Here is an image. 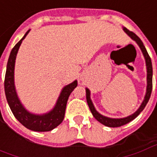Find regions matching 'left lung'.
I'll return each instance as SVG.
<instances>
[{"mask_svg":"<svg viewBox=\"0 0 157 157\" xmlns=\"http://www.w3.org/2000/svg\"><path fill=\"white\" fill-rule=\"evenodd\" d=\"M124 31L127 35L128 37H130L134 41H135V43L139 45V47L141 50L142 54L144 55L145 59V65H146V72H147V76H146V81H147V86H146V92H145V98H144V100L143 102H141V104L140 106L136 111H135L134 113H132L131 115L127 116L125 118H109V117H106V116L102 115L101 113H99L97 110H96L95 107L92 103V100H91V92H90V90L88 88H86V102H87V104L89 106V109L92 112L93 117L98 120V122H100L101 124H102L105 126H108V127H112V128H115V127H120L122 125H124L126 124H128L130 121H132L133 119H135L137 116L140 113L143 111V109H145V107L147 104L149 99L151 98V94L152 91V64H151V59L149 56L148 53L146 51V48L143 44V43L140 40V39L139 38L138 36L136 35L135 33H134L131 31H129L126 28H124Z\"/></svg>","mask_w":157,"mask_h":157,"instance_id":"1","label":"left lung"}]
</instances>
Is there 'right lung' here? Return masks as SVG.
<instances>
[{"instance_id": "add662e5", "label": "right lung", "mask_w": 157, "mask_h": 157, "mask_svg": "<svg viewBox=\"0 0 157 157\" xmlns=\"http://www.w3.org/2000/svg\"><path fill=\"white\" fill-rule=\"evenodd\" d=\"M29 31L30 29L26 33L25 35L22 37V39L14 46L9 56L7 65H6L5 82H4L6 98L13 115L15 116V118L23 126L33 131H50L60 124L63 121L65 117L66 103L72 91L77 86V81L75 80L62 88L55 107L49 112L45 113L43 114H36L29 112L25 109V107L22 105L20 99L18 98V96L16 91L14 70H15L16 58L20 45L22 44V40L28 35Z\"/></svg>"}]
</instances>
